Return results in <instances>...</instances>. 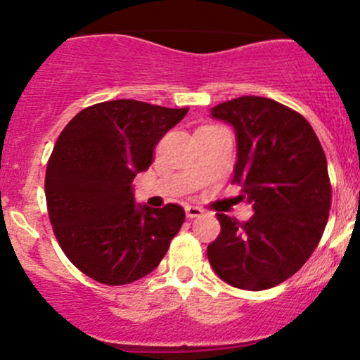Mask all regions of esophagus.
<instances>
[{
    "label": "esophagus",
    "mask_w": 360,
    "mask_h": 360,
    "mask_svg": "<svg viewBox=\"0 0 360 360\" xmlns=\"http://www.w3.org/2000/svg\"><path fill=\"white\" fill-rule=\"evenodd\" d=\"M184 210H186V216L190 217V219L200 217L203 214V210L200 209V207H195V205H186V207H184Z\"/></svg>",
    "instance_id": "obj_1"
}]
</instances>
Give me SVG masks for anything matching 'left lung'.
<instances>
[{"label": "left lung", "mask_w": 360, "mask_h": 360, "mask_svg": "<svg viewBox=\"0 0 360 360\" xmlns=\"http://www.w3.org/2000/svg\"><path fill=\"white\" fill-rule=\"evenodd\" d=\"M210 116L233 127V183L252 203L254 216L238 223L216 214L221 233L207 257L233 288H275L307 263L324 233L331 209L324 150L300 112L266 97H237L217 104Z\"/></svg>", "instance_id": "left-lung-1"}]
</instances>
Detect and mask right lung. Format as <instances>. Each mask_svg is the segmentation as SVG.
Wrapping results in <instances>:
<instances>
[{"instance_id":"add662e5","label":"right lung","mask_w":360,"mask_h":360,"mask_svg":"<svg viewBox=\"0 0 360 360\" xmlns=\"http://www.w3.org/2000/svg\"><path fill=\"white\" fill-rule=\"evenodd\" d=\"M186 112L106 101L79 111L60 132L45 176L50 223L69 261L94 281L123 285L151 274L183 226V207L136 203L132 181Z\"/></svg>"}]
</instances>
